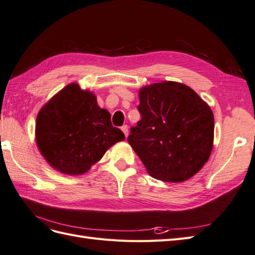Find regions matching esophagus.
<instances>
[{
	"label": "esophagus",
	"instance_id": "34e87169",
	"mask_svg": "<svg viewBox=\"0 0 255 255\" xmlns=\"http://www.w3.org/2000/svg\"><path fill=\"white\" fill-rule=\"evenodd\" d=\"M121 129H122V131L124 132V134H125V136L127 137L128 136V126L127 125H124V126L121 127Z\"/></svg>",
	"mask_w": 255,
	"mask_h": 255
}]
</instances>
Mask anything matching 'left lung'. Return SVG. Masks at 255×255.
<instances>
[{"instance_id": "1", "label": "left lung", "mask_w": 255, "mask_h": 255, "mask_svg": "<svg viewBox=\"0 0 255 255\" xmlns=\"http://www.w3.org/2000/svg\"><path fill=\"white\" fill-rule=\"evenodd\" d=\"M141 121L128 142L151 177L178 183L198 173L213 148L214 114L185 84L164 81L140 91Z\"/></svg>"}]
</instances>
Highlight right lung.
I'll return each mask as SVG.
<instances>
[{
    "instance_id": "obj_1",
    "label": "right lung",
    "mask_w": 255,
    "mask_h": 255,
    "mask_svg": "<svg viewBox=\"0 0 255 255\" xmlns=\"http://www.w3.org/2000/svg\"><path fill=\"white\" fill-rule=\"evenodd\" d=\"M125 140L111 115L97 105L93 93L69 84L42 107L36 121V141L41 155L54 169L69 175L83 174Z\"/></svg>"
}]
</instances>
